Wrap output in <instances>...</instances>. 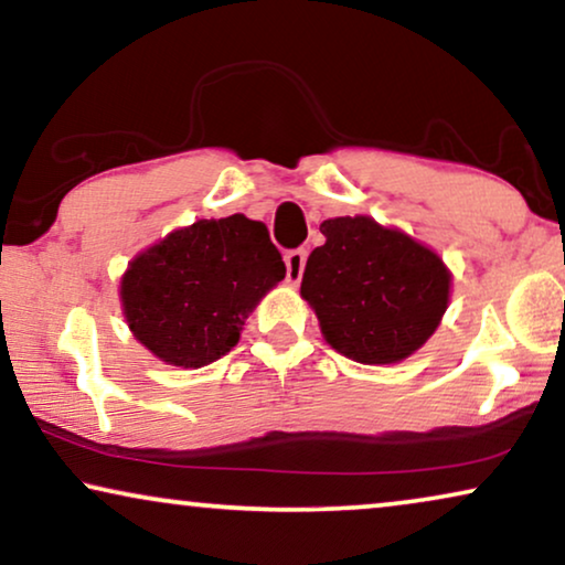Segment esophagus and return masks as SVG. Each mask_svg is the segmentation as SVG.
<instances>
[{
  "instance_id": "1",
  "label": "esophagus",
  "mask_w": 565,
  "mask_h": 565,
  "mask_svg": "<svg viewBox=\"0 0 565 565\" xmlns=\"http://www.w3.org/2000/svg\"><path fill=\"white\" fill-rule=\"evenodd\" d=\"M306 249H290L285 254V267H288V282L298 285L300 277H303V267H306Z\"/></svg>"
}]
</instances>
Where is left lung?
Masks as SVG:
<instances>
[{
	"label": "left lung",
	"mask_w": 565,
	"mask_h": 565,
	"mask_svg": "<svg viewBox=\"0 0 565 565\" xmlns=\"http://www.w3.org/2000/svg\"><path fill=\"white\" fill-rule=\"evenodd\" d=\"M327 244L306 262L300 296L327 342L344 358L388 365L435 334L450 298V273L427 246L367 215L321 223Z\"/></svg>",
	"instance_id": "1"
}]
</instances>
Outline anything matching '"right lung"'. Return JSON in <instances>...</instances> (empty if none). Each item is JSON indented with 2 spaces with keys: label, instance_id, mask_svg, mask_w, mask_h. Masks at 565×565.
<instances>
[{
  "label": "right lung",
  "instance_id": "1",
  "mask_svg": "<svg viewBox=\"0 0 565 565\" xmlns=\"http://www.w3.org/2000/svg\"><path fill=\"white\" fill-rule=\"evenodd\" d=\"M285 277L262 221H198L128 265L120 282L128 327L159 360L203 367L236 347L244 319Z\"/></svg>",
  "mask_w": 565,
  "mask_h": 565
}]
</instances>
